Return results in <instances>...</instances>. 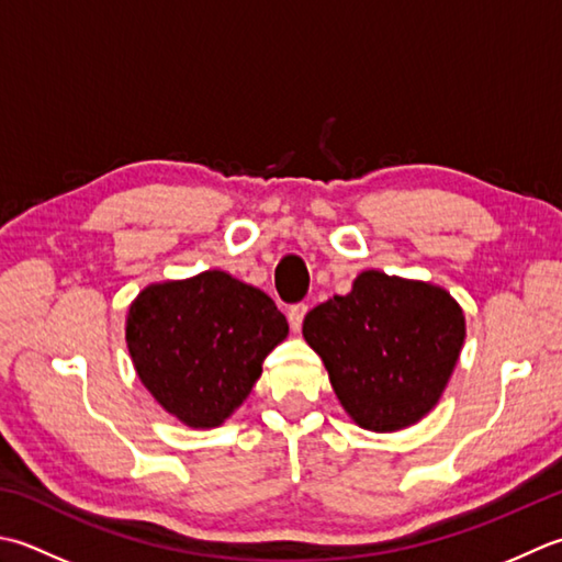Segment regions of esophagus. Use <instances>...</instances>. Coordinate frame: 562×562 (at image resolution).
I'll list each match as a JSON object with an SVG mask.
<instances>
[{"instance_id": "1", "label": "esophagus", "mask_w": 562, "mask_h": 562, "mask_svg": "<svg viewBox=\"0 0 562 562\" xmlns=\"http://www.w3.org/2000/svg\"><path fill=\"white\" fill-rule=\"evenodd\" d=\"M306 310H310V306L306 304H294V306H290V312H288V318H290V326H292V331L296 334L302 328V322H304V316H306Z\"/></svg>"}]
</instances>
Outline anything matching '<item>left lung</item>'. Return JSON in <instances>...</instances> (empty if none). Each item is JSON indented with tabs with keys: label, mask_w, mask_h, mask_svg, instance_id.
I'll use <instances>...</instances> for the list:
<instances>
[{
	"label": "left lung",
	"mask_w": 562,
	"mask_h": 562,
	"mask_svg": "<svg viewBox=\"0 0 562 562\" xmlns=\"http://www.w3.org/2000/svg\"><path fill=\"white\" fill-rule=\"evenodd\" d=\"M302 334L350 419L392 434L441 400L463 350L465 314L438 284L366 270L346 296L314 306Z\"/></svg>",
	"instance_id": "1"
}]
</instances>
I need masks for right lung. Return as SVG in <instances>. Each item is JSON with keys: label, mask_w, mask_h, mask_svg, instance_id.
Wrapping results in <instances>:
<instances>
[{"label": "right lung", "mask_w": 562, "mask_h": 562, "mask_svg": "<svg viewBox=\"0 0 562 562\" xmlns=\"http://www.w3.org/2000/svg\"><path fill=\"white\" fill-rule=\"evenodd\" d=\"M290 334L270 296L224 270L143 288L126 314V346L153 400L192 428L222 426Z\"/></svg>", "instance_id": "add662e5"}]
</instances>
